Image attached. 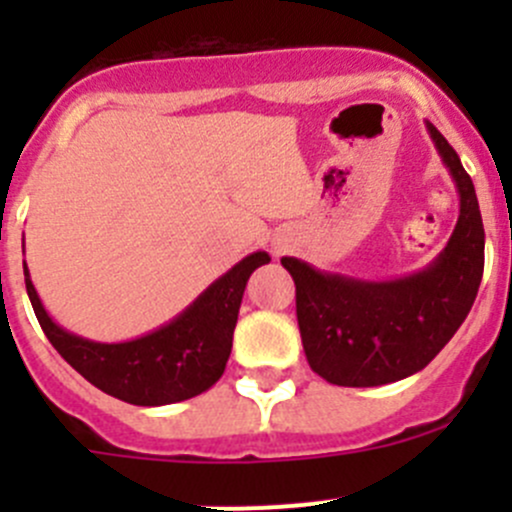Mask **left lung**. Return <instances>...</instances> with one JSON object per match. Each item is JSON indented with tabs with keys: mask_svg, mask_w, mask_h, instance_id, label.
<instances>
[{
	"mask_svg": "<svg viewBox=\"0 0 512 512\" xmlns=\"http://www.w3.org/2000/svg\"><path fill=\"white\" fill-rule=\"evenodd\" d=\"M426 128L461 200L456 230L431 265L371 282L282 257L297 287L304 354L329 384L381 386L416 374L451 342L476 302L485 252L476 188L451 143L433 123Z\"/></svg>",
	"mask_w": 512,
	"mask_h": 512,
	"instance_id": "obj_1",
	"label": "left lung"
}]
</instances>
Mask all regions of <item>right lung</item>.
I'll return each instance as SVG.
<instances>
[{
    "mask_svg": "<svg viewBox=\"0 0 512 512\" xmlns=\"http://www.w3.org/2000/svg\"><path fill=\"white\" fill-rule=\"evenodd\" d=\"M267 252H252L213 282L163 327L131 342H94L49 317L24 262V282L46 339L96 389L136 406H165L193 399L223 376L242 292Z\"/></svg>",
    "mask_w": 512,
    "mask_h": 512,
    "instance_id": "right-lung-1",
    "label": "right lung"
}]
</instances>
